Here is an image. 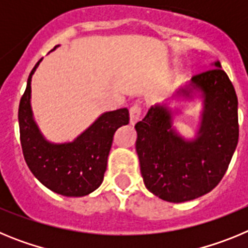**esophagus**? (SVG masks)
<instances>
[{
	"instance_id": "34e87169",
	"label": "esophagus",
	"mask_w": 248,
	"mask_h": 248,
	"mask_svg": "<svg viewBox=\"0 0 248 248\" xmlns=\"http://www.w3.org/2000/svg\"><path fill=\"white\" fill-rule=\"evenodd\" d=\"M130 124L131 125H135L140 119V114H141V109H140L139 105H134V107H131L130 111Z\"/></svg>"
}]
</instances>
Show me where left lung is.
I'll return each instance as SVG.
<instances>
[{
	"label": "left lung",
	"instance_id": "1",
	"mask_svg": "<svg viewBox=\"0 0 248 248\" xmlns=\"http://www.w3.org/2000/svg\"><path fill=\"white\" fill-rule=\"evenodd\" d=\"M212 69L181 84L171 98L149 109L137 123V154L145 187L161 200L186 202L215 189L238 141L237 95L218 61ZM202 103L192 138L173 125L191 102Z\"/></svg>",
	"mask_w": 248,
	"mask_h": 248
}]
</instances>
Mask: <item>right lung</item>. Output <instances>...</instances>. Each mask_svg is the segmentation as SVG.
Listing matches in <instances>:
<instances>
[{
	"label": "right lung",
	"mask_w": 248,
	"mask_h": 248,
	"mask_svg": "<svg viewBox=\"0 0 248 248\" xmlns=\"http://www.w3.org/2000/svg\"><path fill=\"white\" fill-rule=\"evenodd\" d=\"M41 62L42 59L31 72L19 103L23 156L32 174L47 189L68 198L85 196L102 185L113 135L118 128L128 124L129 111L126 108L105 111L72 141H50L39 129L31 105L32 77Z\"/></svg>",
	"instance_id": "obj_1"
}]
</instances>
